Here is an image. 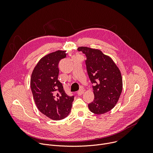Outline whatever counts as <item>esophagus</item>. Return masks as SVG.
Segmentation results:
<instances>
[{"label":"esophagus","mask_w":153,"mask_h":153,"mask_svg":"<svg viewBox=\"0 0 153 153\" xmlns=\"http://www.w3.org/2000/svg\"><path fill=\"white\" fill-rule=\"evenodd\" d=\"M84 90H83V89H81V90H80L79 91H77V94L79 95V96H81L82 94H83V93H84Z\"/></svg>","instance_id":"34e87169"}]
</instances>
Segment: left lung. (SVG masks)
Here are the masks:
<instances>
[{"label": "left lung", "instance_id": "obj_1", "mask_svg": "<svg viewBox=\"0 0 153 153\" xmlns=\"http://www.w3.org/2000/svg\"><path fill=\"white\" fill-rule=\"evenodd\" d=\"M77 50L86 57L87 73L92 83L94 99L88 104L90 110L102 114L111 110L117 103L122 91L121 73L112 59L100 50L80 47Z\"/></svg>", "mask_w": 153, "mask_h": 153}]
</instances>
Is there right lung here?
Returning <instances> with one entry per match:
<instances>
[{"mask_svg":"<svg viewBox=\"0 0 153 153\" xmlns=\"http://www.w3.org/2000/svg\"><path fill=\"white\" fill-rule=\"evenodd\" d=\"M66 56L65 51L57 50L43 57L36 65L31 77V89L38 110L54 120L68 116L74 100V96L65 93L58 80V64Z\"/></svg>","mask_w":153,"mask_h":153,"instance_id":"add662e5","label":"right lung"}]
</instances>
